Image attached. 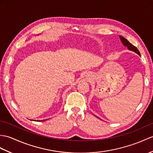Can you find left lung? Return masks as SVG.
<instances>
[{
  "mask_svg": "<svg viewBox=\"0 0 153 153\" xmlns=\"http://www.w3.org/2000/svg\"><path fill=\"white\" fill-rule=\"evenodd\" d=\"M119 37H120V40H121L122 43H123V44L124 45L126 46V47H127L128 49H129V50L134 51L135 53H137V54L140 56V53L139 50H138V49H137L136 47H135V46L133 45L132 44H130V42L128 41L126 38H125L121 36H119Z\"/></svg>",
  "mask_w": 153,
  "mask_h": 153,
  "instance_id": "left-lung-1",
  "label": "left lung"
}]
</instances>
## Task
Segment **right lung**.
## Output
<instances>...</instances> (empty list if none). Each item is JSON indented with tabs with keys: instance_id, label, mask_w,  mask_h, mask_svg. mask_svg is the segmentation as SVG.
Returning a JSON list of instances; mask_svg holds the SVG:
<instances>
[{
	"instance_id": "1",
	"label": "right lung",
	"mask_w": 153,
	"mask_h": 153,
	"mask_svg": "<svg viewBox=\"0 0 153 153\" xmlns=\"http://www.w3.org/2000/svg\"><path fill=\"white\" fill-rule=\"evenodd\" d=\"M38 121H42V120H38Z\"/></svg>"
}]
</instances>
